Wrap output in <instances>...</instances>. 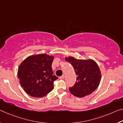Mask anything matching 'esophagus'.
<instances>
[{"instance_id":"34e87169","label":"esophagus","mask_w":123,"mask_h":123,"mask_svg":"<svg viewBox=\"0 0 123 123\" xmlns=\"http://www.w3.org/2000/svg\"><path fill=\"white\" fill-rule=\"evenodd\" d=\"M59 78H60V79H64V78H65V75H62V76H60V77H59Z\"/></svg>"}]
</instances>
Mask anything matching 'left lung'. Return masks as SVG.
I'll use <instances>...</instances> for the list:
<instances>
[{
    "instance_id": "obj_1",
    "label": "left lung",
    "mask_w": 123,
    "mask_h": 123,
    "mask_svg": "<svg viewBox=\"0 0 123 123\" xmlns=\"http://www.w3.org/2000/svg\"><path fill=\"white\" fill-rule=\"evenodd\" d=\"M65 60L73 66L77 75L74 85L69 87L70 92L78 97L91 94L98 86L101 78L97 64L92 60H77L72 57Z\"/></svg>"
}]
</instances>
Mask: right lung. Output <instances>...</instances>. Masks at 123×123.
Masks as SVG:
<instances>
[{"instance_id":"right-lung-1","label":"right lung","mask_w":123,"mask_h":123,"mask_svg":"<svg viewBox=\"0 0 123 123\" xmlns=\"http://www.w3.org/2000/svg\"><path fill=\"white\" fill-rule=\"evenodd\" d=\"M54 56L46 54L32 55L25 59L18 69L19 83L27 94L42 97L54 88V82L58 78L52 71Z\"/></svg>"}]
</instances>
